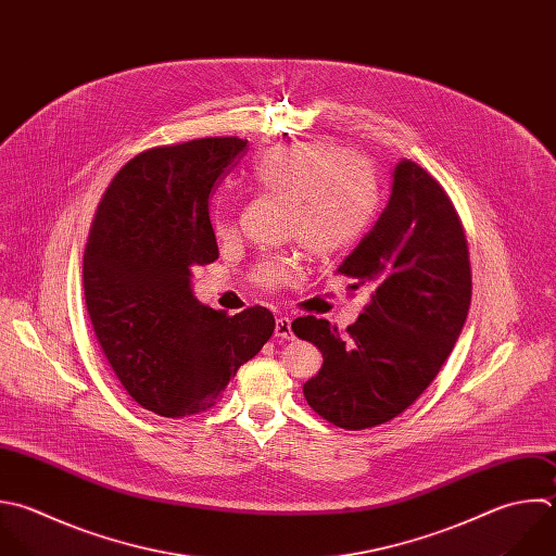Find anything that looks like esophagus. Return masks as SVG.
<instances>
[{"mask_svg": "<svg viewBox=\"0 0 556 556\" xmlns=\"http://www.w3.org/2000/svg\"><path fill=\"white\" fill-rule=\"evenodd\" d=\"M274 334L280 337V339H291L293 337V330H291V319L289 317H278L276 319V328H274Z\"/></svg>", "mask_w": 556, "mask_h": 556, "instance_id": "esophagus-1", "label": "esophagus"}]
</instances>
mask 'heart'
<instances>
[{"label":"heart","instance_id":"heart-1","mask_svg":"<svg viewBox=\"0 0 556 556\" xmlns=\"http://www.w3.org/2000/svg\"><path fill=\"white\" fill-rule=\"evenodd\" d=\"M256 185L287 202V235L313 256H330L352 245L378 206L371 165L328 143H295L265 152L254 167ZM232 213L217 208L215 232L230 235ZM300 276L298 254H271L252 269L254 285L282 289Z\"/></svg>","mask_w":556,"mask_h":556}]
</instances>
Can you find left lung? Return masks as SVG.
<instances>
[{
    "label": "left lung",
    "mask_w": 556,
    "mask_h": 556,
    "mask_svg": "<svg viewBox=\"0 0 556 556\" xmlns=\"http://www.w3.org/2000/svg\"><path fill=\"white\" fill-rule=\"evenodd\" d=\"M371 295L345 334L326 319L291 328L315 343L321 369L302 387L308 406L345 430L404 413L437 378L471 302L469 250L445 189L417 163L400 161L376 226L339 265Z\"/></svg>",
    "instance_id": "8db88e82"
}]
</instances>
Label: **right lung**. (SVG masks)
<instances>
[{"mask_svg": "<svg viewBox=\"0 0 556 556\" xmlns=\"http://www.w3.org/2000/svg\"><path fill=\"white\" fill-rule=\"evenodd\" d=\"M245 150V139L208 137L137 154L89 230L83 278L93 332L128 395L163 417L215 406L276 326L265 306L228 315L191 293L193 267L219 258L208 198Z\"/></svg>", "mask_w": 556, "mask_h": 556, "instance_id": "right-lung-1", "label": "right lung"}]
</instances>
